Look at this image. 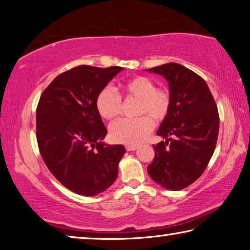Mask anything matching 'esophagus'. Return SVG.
I'll return each mask as SVG.
<instances>
[{
	"instance_id": "1",
	"label": "esophagus",
	"mask_w": 250,
	"mask_h": 250,
	"mask_svg": "<svg viewBox=\"0 0 250 250\" xmlns=\"http://www.w3.org/2000/svg\"><path fill=\"white\" fill-rule=\"evenodd\" d=\"M137 149H138L137 146H125V150L126 151H135Z\"/></svg>"
}]
</instances>
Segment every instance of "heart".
<instances>
[{"label":"heart","instance_id":"heart-1","mask_svg":"<svg viewBox=\"0 0 250 250\" xmlns=\"http://www.w3.org/2000/svg\"><path fill=\"white\" fill-rule=\"evenodd\" d=\"M124 90L128 97L140 101L138 115L147 116L137 119H120L110 126V137L115 142L128 146H137L149 135L153 129V121L166 119L171 110L172 97L166 88H156V83L146 76H134L124 83ZM97 110L105 120H113L120 115L122 109L121 96L115 88L107 86L103 88L96 99Z\"/></svg>","mask_w":250,"mask_h":250}]
</instances>
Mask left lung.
<instances>
[{
    "label": "left lung",
    "instance_id": "left-lung-1",
    "mask_svg": "<svg viewBox=\"0 0 250 250\" xmlns=\"http://www.w3.org/2000/svg\"><path fill=\"white\" fill-rule=\"evenodd\" d=\"M167 80L171 110L156 134L167 138L153 146L155 156L147 172L170 191L194 183L208 164L216 146L219 116L208 86L201 76L176 62L147 69Z\"/></svg>",
    "mask_w": 250,
    "mask_h": 250
}]
</instances>
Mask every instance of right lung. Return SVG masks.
<instances>
[{
  "label": "right lung",
  "mask_w": 250,
  "mask_h": 250,
  "mask_svg": "<svg viewBox=\"0 0 250 250\" xmlns=\"http://www.w3.org/2000/svg\"><path fill=\"white\" fill-rule=\"evenodd\" d=\"M122 69L77 66L58 75L40 98L36 138L42 158L50 173L79 195H98L118 176L125 149L103 142L107 129L96 99Z\"/></svg>",
  "instance_id": "add662e5"
}]
</instances>
